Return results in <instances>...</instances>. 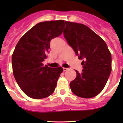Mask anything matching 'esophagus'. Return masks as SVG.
I'll use <instances>...</instances> for the list:
<instances>
[{
  "label": "esophagus",
  "mask_w": 123,
  "mask_h": 123,
  "mask_svg": "<svg viewBox=\"0 0 123 123\" xmlns=\"http://www.w3.org/2000/svg\"><path fill=\"white\" fill-rule=\"evenodd\" d=\"M63 71H67V70H68V68H63Z\"/></svg>",
  "instance_id": "34e87169"
}]
</instances>
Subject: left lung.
<instances>
[{
  "instance_id": "1",
  "label": "left lung",
  "mask_w": 123,
  "mask_h": 123,
  "mask_svg": "<svg viewBox=\"0 0 123 123\" xmlns=\"http://www.w3.org/2000/svg\"><path fill=\"white\" fill-rule=\"evenodd\" d=\"M63 35L79 60L82 72L69 84L73 93L89 98L100 93L111 71V55L105 41L82 24L65 21Z\"/></svg>"
}]
</instances>
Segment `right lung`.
Listing matches in <instances>:
<instances>
[{"label": "right lung", "mask_w": 123, "mask_h": 123, "mask_svg": "<svg viewBox=\"0 0 123 123\" xmlns=\"http://www.w3.org/2000/svg\"><path fill=\"white\" fill-rule=\"evenodd\" d=\"M63 20L37 23L25 34L15 47L12 57L13 73L19 87L28 97L41 99L54 93L63 72L42 62L49 52L50 42L62 34Z\"/></svg>", "instance_id": "obj_1"}]
</instances>
